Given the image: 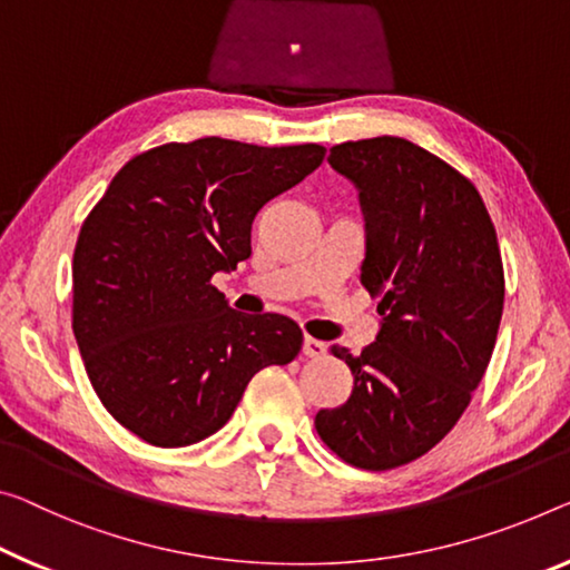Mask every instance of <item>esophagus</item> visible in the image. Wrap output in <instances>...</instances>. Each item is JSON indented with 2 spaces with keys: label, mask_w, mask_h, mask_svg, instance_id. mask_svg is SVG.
<instances>
[{
  "label": "esophagus",
  "mask_w": 570,
  "mask_h": 570,
  "mask_svg": "<svg viewBox=\"0 0 570 570\" xmlns=\"http://www.w3.org/2000/svg\"><path fill=\"white\" fill-rule=\"evenodd\" d=\"M303 354L311 356V358H318V356L326 354V344H323V341H318V338H313V336H305L303 338Z\"/></svg>",
  "instance_id": "obj_1"
}]
</instances>
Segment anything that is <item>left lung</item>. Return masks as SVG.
<instances>
[{
  "instance_id": "8db88e82",
  "label": "left lung",
  "mask_w": 570,
  "mask_h": 570,
  "mask_svg": "<svg viewBox=\"0 0 570 570\" xmlns=\"http://www.w3.org/2000/svg\"><path fill=\"white\" fill-rule=\"evenodd\" d=\"M366 222L362 285L380 297L376 341L348 354L341 407L315 431L341 461L387 471L423 456L459 423L492 358L504 267L484 200L466 175L402 137L331 147Z\"/></svg>"
}]
</instances>
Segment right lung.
Here are the masks:
<instances>
[{"instance_id":"1","label":"right lung","mask_w":570,"mask_h":570,"mask_svg":"<svg viewBox=\"0 0 570 570\" xmlns=\"http://www.w3.org/2000/svg\"><path fill=\"white\" fill-rule=\"evenodd\" d=\"M326 147L204 137L139 153L86 216L73 252V334L111 417L160 449L226 425L252 376L291 364L303 331L232 311L212 285L252 255V222Z\"/></svg>"}]
</instances>
